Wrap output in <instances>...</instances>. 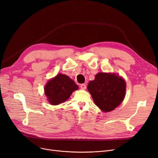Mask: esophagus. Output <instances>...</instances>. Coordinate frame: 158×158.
<instances>
[{
  "label": "esophagus",
  "mask_w": 158,
  "mask_h": 158,
  "mask_svg": "<svg viewBox=\"0 0 158 158\" xmlns=\"http://www.w3.org/2000/svg\"><path fill=\"white\" fill-rule=\"evenodd\" d=\"M80 88H81V89H86V85L84 84H81Z\"/></svg>",
  "instance_id": "1"
}]
</instances>
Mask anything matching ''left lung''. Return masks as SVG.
<instances>
[{"label":"left lung","instance_id":"1","mask_svg":"<svg viewBox=\"0 0 158 158\" xmlns=\"http://www.w3.org/2000/svg\"><path fill=\"white\" fill-rule=\"evenodd\" d=\"M88 89L96 106L104 112L113 111L125 98V80L114 74L98 73L90 81Z\"/></svg>","mask_w":158,"mask_h":158}]
</instances>
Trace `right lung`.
Returning a JSON list of instances; mask_svg holds the SVG:
<instances>
[{
  "instance_id": "add662e5",
  "label": "right lung",
  "mask_w": 158,
  "mask_h": 158,
  "mask_svg": "<svg viewBox=\"0 0 158 158\" xmlns=\"http://www.w3.org/2000/svg\"><path fill=\"white\" fill-rule=\"evenodd\" d=\"M78 89V85L68 76L59 74L47 82L45 94L51 105H58L67 100Z\"/></svg>"
}]
</instances>
